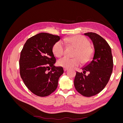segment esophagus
Instances as JSON below:
<instances>
[{
    "label": "esophagus",
    "mask_w": 123,
    "mask_h": 123,
    "mask_svg": "<svg viewBox=\"0 0 123 123\" xmlns=\"http://www.w3.org/2000/svg\"><path fill=\"white\" fill-rule=\"evenodd\" d=\"M68 70V68H64V71H66L67 70Z\"/></svg>",
    "instance_id": "obj_1"
}]
</instances>
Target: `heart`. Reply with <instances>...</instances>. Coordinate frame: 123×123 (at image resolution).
Listing matches in <instances>:
<instances>
[{
    "label": "heart",
    "mask_w": 123,
    "mask_h": 123,
    "mask_svg": "<svg viewBox=\"0 0 123 123\" xmlns=\"http://www.w3.org/2000/svg\"><path fill=\"white\" fill-rule=\"evenodd\" d=\"M64 41L76 48V51L74 55V56L76 57L70 58L65 56L59 59L57 61V64L59 66L66 68H73L80 66L81 62L83 64H86L91 59L93 50L89 46L90 43L88 39L84 36L80 35H74L66 38ZM52 51L55 56L57 57L63 55L65 52V47L62 41H58L54 44Z\"/></svg>",
    "instance_id": "obj_1"
}]
</instances>
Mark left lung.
I'll return each instance as SVG.
<instances>
[{
    "label": "left lung",
    "mask_w": 123,
    "mask_h": 123,
    "mask_svg": "<svg viewBox=\"0 0 123 123\" xmlns=\"http://www.w3.org/2000/svg\"><path fill=\"white\" fill-rule=\"evenodd\" d=\"M84 35L90 38L93 44V57L81 68L84 74L76 72L74 85L80 94L90 97L98 94L105 87L112 72L113 63L111 48L105 39L95 33L88 32ZM86 72H89L88 76L85 75Z\"/></svg>",
    "instance_id": "obj_1"
}]
</instances>
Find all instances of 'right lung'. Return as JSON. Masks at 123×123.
Instances as JSON below:
<instances>
[{
	"instance_id": "right-lung-1",
	"label": "right lung",
	"mask_w": 123,
	"mask_h": 123,
	"mask_svg": "<svg viewBox=\"0 0 123 123\" xmlns=\"http://www.w3.org/2000/svg\"><path fill=\"white\" fill-rule=\"evenodd\" d=\"M61 36L40 33L29 38L21 51L20 74L25 85L33 93L44 97L54 92L64 73L62 67H55L52 51Z\"/></svg>"
}]
</instances>
